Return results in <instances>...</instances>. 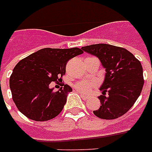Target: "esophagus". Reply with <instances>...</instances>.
Listing matches in <instances>:
<instances>
[{
	"label": "esophagus",
	"instance_id": "esophagus-1",
	"mask_svg": "<svg viewBox=\"0 0 152 152\" xmlns=\"http://www.w3.org/2000/svg\"><path fill=\"white\" fill-rule=\"evenodd\" d=\"M79 93H80V95L81 98H82V99H83V100H87V99H88V95H83V94H82V93H81V92H80V91H79Z\"/></svg>",
	"mask_w": 152,
	"mask_h": 152
}]
</instances>
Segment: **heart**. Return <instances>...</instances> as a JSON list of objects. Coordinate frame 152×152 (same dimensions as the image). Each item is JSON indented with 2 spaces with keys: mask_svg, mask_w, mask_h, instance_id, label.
Listing matches in <instances>:
<instances>
[{
  "mask_svg": "<svg viewBox=\"0 0 152 152\" xmlns=\"http://www.w3.org/2000/svg\"><path fill=\"white\" fill-rule=\"evenodd\" d=\"M95 83H93V82L88 80H82L76 83L74 85V88L76 91H78L83 94H88L92 91L93 88H95Z\"/></svg>",
  "mask_w": 152,
  "mask_h": 152,
  "instance_id": "heart-1",
  "label": "heart"
}]
</instances>
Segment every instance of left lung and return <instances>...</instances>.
<instances>
[{"mask_svg": "<svg viewBox=\"0 0 152 152\" xmlns=\"http://www.w3.org/2000/svg\"><path fill=\"white\" fill-rule=\"evenodd\" d=\"M97 56L106 69L100 88V108L94 111L98 118L116 119L129 110L140 95L144 86L141 63L126 49L109 44H95L82 47Z\"/></svg>", "mask_w": 152, "mask_h": 152, "instance_id": "8db88e82", "label": "left lung"}]
</instances>
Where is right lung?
Here are the masks:
<instances>
[{
  "label": "right lung",
  "instance_id": "1",
  "mask_svg": "<svg viewBox=\"0 0 152 152\" xmlns=\"http://www.w3.org/2000/svg\"><path fill=\"white\" fill-rule=\"evenodd\" d=\"M83 53L76 47L44 48L18 62L9 80L12 99L18 110L36 121H46L57 117L72 89L63 83L64 88L53 91L49 85L51 82L62 81L67 62Z\"/></svg>",
  "mask_w": 152,
  "mask_h": 152
}]
</instances>
